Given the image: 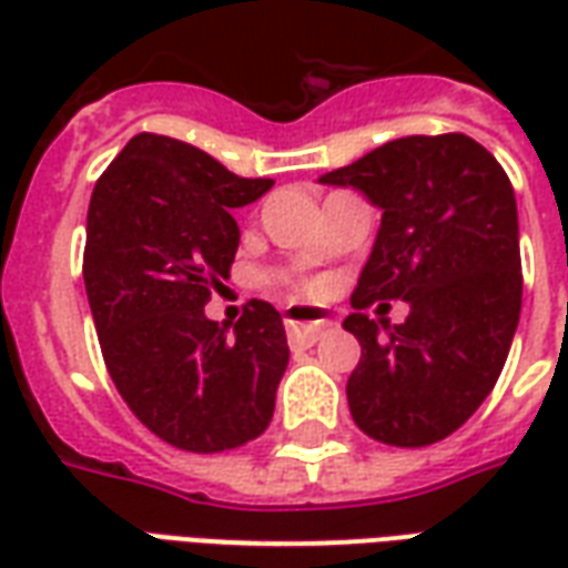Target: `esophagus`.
Wrapping results in <instances>:
<instances>
[{"mask_svg": "<svg viewBox=\"0 0 568 568\" xmlns=\"http://www.w3.org/2000/svg\"><path fill=\"white\" fill-rule=\"evenodd\" d=\"M334 322L316 307H292L285 313V328H288V341L301 346H313L320 341V334L332 328Z\"/></svg>", "mask_w": 568, "mask_h": 568, "instance_id": "esophagus-1", "label": "esophagus"}]
</instances>
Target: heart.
Here are the masks:
<instances>
[{"mask_svg":"<svg viewBox=\"0 0 568 568\" xmlns=\"http://www.w3.org/2000/svg\"><path fill=\"white\" fill-rule=\"evenodd\" d=\"M295 285L297 288H304V292H313V288H316V285L310 283V280H295Z\"/></svg>","mask_w":568,"mask_h":568,"instance_id":"1","label":"heart"}]
</instances>
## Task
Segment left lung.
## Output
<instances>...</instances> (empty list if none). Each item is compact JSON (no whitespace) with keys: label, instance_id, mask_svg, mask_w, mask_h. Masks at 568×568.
Here are the masks:
<instances>
[{"label":"left lung","instance_id":"obj_1","mask_svg":"<svg viewBox=\"0 0 568 568\" xmlns=\"http://www.w3.org/2000/svg\"><path fill=\"white\" fill-rule=\"evenodd\" d=\"M381 206V231L344 328L362 346L346 383L349 414L393 447L438 444L484 405L520 320L517 203L501 163L465 133L405 136L320 175ZM374 300H407L379 332Z\"/></svg>","mask_w":568,"mask_h":568}]
</instances>
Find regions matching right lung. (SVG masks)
I'll list each match as a JSON object with an SVG mask.
<instances>
[{"instance_id":"obj_1","label":"right lung","mask_w":568,"mask_h":568,"mask_svg":"<svg viewBox=\"0 0 568 568\" xmlns=\"http://www.w3.org/2000/svg\"><path fill=\"white\" fill-rule=\"evenodd\" d=\"M271 185L158 133L133 136L93 185L81 271L105 368L133 417L179 450H234L271 426L283 316L258 297L234 332L203 313L231 276L234 210Z\"/></svg>"}]
</instances>
